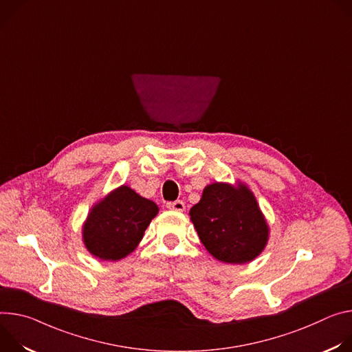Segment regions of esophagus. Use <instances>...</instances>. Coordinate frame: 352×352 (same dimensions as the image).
<instances>
[{
	"label": "esophagus",
	"instance_id": "esophagus-1",
	"mask_svg": "<svg viewBox=\"0 0 352 352\" xmlns=\"http://www.w3.org/2000/svg\"><path fill=\"white\" fill-rule=\"evenodd\" d=\"M169 210H173V211H184V208H186V206H184V203L183 201H180V200H176V201H172V203H168V206H166Z\"/></svg>",
	"mask_w": 352,
	"mask_h": 352
}]
</instances>
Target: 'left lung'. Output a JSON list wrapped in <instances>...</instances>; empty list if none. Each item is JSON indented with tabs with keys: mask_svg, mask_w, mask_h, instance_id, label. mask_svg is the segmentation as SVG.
<instances>
[{
	"mask_svg": "<svg viewBox=\"0 0 352 352\" xmlns=\"http://www.w3.org/2000/svg\"><path fill=\"white\" fill-rule=\"evenodd\" d=\"M190 217L201 243L223 263L253 260L268 239L265 219L246 186H207L200 203L190 210Z\"/></svg>",
	"mask_w": 352,
	"mask_h": 352,
	"instance_id": "obj_1",
	"label": "left lung"
}]
</instances>
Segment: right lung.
<instances>
[{
    "label": "right lung",
    "instance_id": "obj_1",
    "mask_svg": "<svg viewBox=\"0 0 352 352\" xmlns=\"http://www.w3.org/2000/svg\"><path fill=\"white\" fill-rule=\"evenodd\" d=\"M158 206L122 186L95 206L84 225L87 249L102 260H120L140 243Z\"/></svg>",
    "mask_w": 352,
    "mask_h": 352
}]
</instances>
